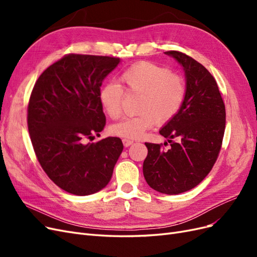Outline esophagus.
I'll return each instance as SVG.
<instances>
[{
    "label": "esophagus",
    "mask_w": 257,
    "mask_h": 257,
    "mask_svg": "<svg viewBox=\"0 0 257 257\" xmlns=\"http://www.w3.org/2000/svg\"><path fill=\"white\" fill-rule=\"evenodd\" d=\"M122 143H123V146H124V147H130L134 142L131 141V139H123Z\"/></svg>",
    "instance_id": "1"
}]
</instances>
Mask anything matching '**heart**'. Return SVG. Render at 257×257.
Wrapping results in <instances>:
<instances>
[{
  "instance_id": "1",
  "label": "heart",
  "mask_w": 257,
  "mask_h": 257,
  "mask_svg": "<svg viewBox=\"0 0 257 257\" xmlns=\"http://www.w3.org/2000/svg\"><path fill=\"white\" fill-rule=\"evenodd\" d=\"M119 84L107 83L98 93L99 104L110 119L122 114L124 92L139 95L137 112L109 127L110 134L125 139H138L155 123L165 125L180 111L186 95L183 77L153 62H139L120 74Z\"/></svg>"
}]
</instances>
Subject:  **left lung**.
Here are the masks:
<instances>
[{"instance_id": "obj_1", "label": "left lung", "mask_w": 257, "mask_h": 257, "mask_svg": "<svg viewBox=\"0 0 257 257\" xmlns=\"http://www.w3.org/2000/svg\"><path fill=\"white\" fill-rule=\"evenodd\" d=\"M180 63L186 95L180 111L160 131L170 144L145 143L148 155L143 172L147 183L163 194L192 190L212 169L221 151L225 105L214 77L196 60L180 51L165 52Z\"/></svg>"}]
</instances>
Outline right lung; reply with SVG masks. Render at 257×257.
I'll list each match as a JSON object with an SVG mask.
<instances>
[{
  "mask_svg": "<svg viewBox=\"0 0 257 257\" xmlns=\"http://www.w3.org/2000/svg\"><path fill=\"white\" fill-rule=\"evenodd\" d=\"M120 59L68 53L36 80L28 105V128L44 172L59 188L90 195L110 181L123 150L118 137L96 143L106 118L98 93Z\"/></svg>",
  "mask_w": 257,
  "mask_h": 257,
  "instance_id": "add662e5",
  "label": "right lung"
}]
</instances>
